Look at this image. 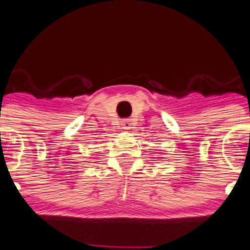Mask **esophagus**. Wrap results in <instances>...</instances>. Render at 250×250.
<instances>
[{
  "label": "esophagus",
  "instance_id": "esophagus-1",
  "mask_svg": "<svg viewBox=\"0 0 250 250\" xmlns=\"http://www.w3.org/2000/svg\"><path fill=\"white\" fill-rule=\"evenodd\" d=\"M123 126H124V129H129V127H130V120H129V119H124Z\"/></svg>",
  "mask_w": 250,
  "mask_h": 250
}]
</instances>
